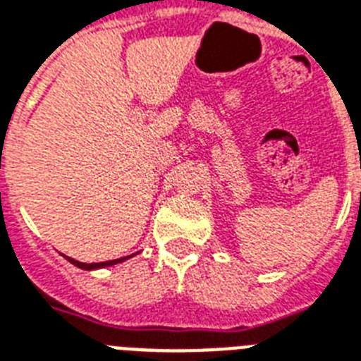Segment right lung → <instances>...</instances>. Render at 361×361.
Returning a JSON list of instances; mask_svg holds the SVG:
<instances>
[{
    "label": "right lung",
    "instance_id": "add662e5",
    "mask_svg": "<svg viewBox=\"0 0 361 361\" xmlns=\"http://www.w3.org/2000/svg\"><path fill=\"white\" fill-rule=\"evenodd\" d=\"M132 255H128V257H121V259H114V261H106V262H91V264H87V262H80L76 261V259H71V257H66L68 259V262H72L74 267L78 268H83V270H97V268H104V267H111V264H117V262H123L126 261V259H130Z\"/></svg>",
    "mask_w": 361,
    "mask_h": 361
}]
</instances>
